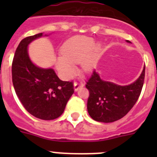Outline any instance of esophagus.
<instances>
[{
	"instance_id": "esophagus-1",
	"label": "esophagus",
	"mask_w": 157,
	"mask_h": 157,
	"mask_svg": "<svg viewBox=\"0 0 157 157\" xmlns=\"http://www.w3.org/2000/svg\"><path fill=\"white\" fill-rule=\"evenodd\" d=\"M83 86V83L82 82H75L74 83V90L75 91H78V89Z\"/></svg>"
}]
</instances>
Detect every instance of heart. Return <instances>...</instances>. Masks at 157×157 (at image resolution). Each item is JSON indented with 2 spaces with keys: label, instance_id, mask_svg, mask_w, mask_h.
I'll return each mask as SVG.
<instances>
[{
  "label": "heart",
  "instance_id": "1",
  "mask_svg": "<svg viewBox=\"0 0 157 157\" xmlns=\"http://www.w3.org/2000/svg\"><path fill=\"white\" fill-rule=\"evenodd\" d=\"M101 49L99 44H94V38L87 36H76L63 45L61 56L55 60L56 70L63 79H70L76 73V63H81L82 70L90 72L97 63Z\"/></svg>",
  "mask_w": 157,
  "mask_h": 157
}]
</instances>
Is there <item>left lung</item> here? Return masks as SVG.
<instances>
[{"instance_id": "1", "label": "left lung", "mask_w": 157, "mask_h": 157, "mask_svg": "<svg viewBox=\"0 0 157 157\" xmlns=\"http://www.w3.org/2000/svg\"><path fill=\"white\" fill-rule=\"evenodd\" d=\"M145 69L144 67L138 79L127 86L104 81L94 71L86 85L90 91L87 110L93 120L102 123H112L125 116L141 94L145 79Z\"/></svg>"}]
</instances>
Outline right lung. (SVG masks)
<instances>
[{"mask_svg": "<svg viewBox=\"0 0 157 157\" xmlns=\"http://www.w3.org/2000/svg\"><path fill=\"white\" fill-rule=\"evenodd\" d=\"M42 36L40 33L20 41L12 61V83L19 101L30 114L40 120H52L63 114L74 94V86L71 82L59 79L52 68H41L31 61L28 45Z\"/></svg>", "mask_w": 157, "mask_h": 157, "instance_id": "right-lung-1", "label": "right lung"}]
</instances>
